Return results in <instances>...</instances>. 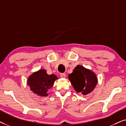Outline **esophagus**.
<instances>
[{
  "label": "esophagus",
  "mask_w": 126,
  "mask_h": 126,
  "mask_svg": "<svg viewBox=\"0 0 126 126\" xmlns=\"http://www.w3.org/2000/svg\"><path fill=\"white\" fill-rule=\"evenodd\" d=\"M60 76H61V78H65V76H66V75L65 73H61L60 74Z\"/></svg>",
  "instance_id": "esophagus-1"
}]
</instances>
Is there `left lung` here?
<instances>
[{"label": "left lung", "mask_w": 126, "mask_h": 126, "mask_svg": "<svg viewBox=\"0 0 126 126\" xmlns=\"http://www.w3.org/2000/svg\"><path fill=\"white\" fill-rule=\"evenodd\" d=\"M68 79L77 92L83 95L90 94L95 88L98 82L96 74L82 65H78L73 72L68 76Z\"/></svg>", "instance_id": "8db88e82"}]
</instances>
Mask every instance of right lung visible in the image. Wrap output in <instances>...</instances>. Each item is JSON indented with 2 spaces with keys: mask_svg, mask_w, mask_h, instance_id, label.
<instances>
[{
  "mask_svg": "<svg viewBox=\"0 0 126 126\" xmlns=\"http://www.w3.org/2000/svg\"><path fill=\"white\" fill-rule=\"evenodd\" d=\"M58 79L54 74L49 75L45 69L34 72L27 79V84L34 94L41 97L48 95V91L53 87L54 81Z\"/></svg>",
  "mask_w": 126,
  "mask_h": 126,
  "instance_id": "right-lung-1",
  "label": "right lung"
}]
</instances>
